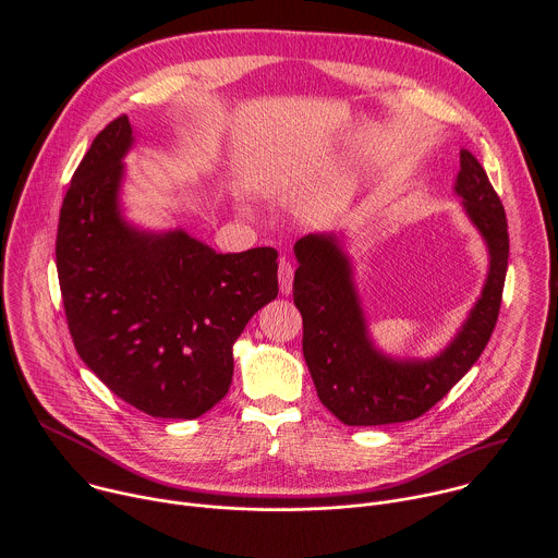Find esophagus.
Returning <instances> with one entry per match:
<instances>
[{"label": "esophagus", "instance_id": "esophagus-1", "mask_svg": "<svg viewBox=\"0 0 558 558\" xmlns=\"http://www.w3.org/2000/svg\"><path fill=\"white\" fill-rule=\"evenodd\" d=\"M278 282L282 295H289L293 289V265L289 260H280L278 265Z\"/></svg>", "mask_w": 558, "mask_h": 558}]
</instances>
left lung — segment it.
Instances as JSON below:
<instances>
[{
	"label": "left lung",
	"instance_id": "obj_1",
	"mask_svg": "<svg viewBox=\"0 0 558 558\" xmlns=\"http://www.w3.org/2000/svg\"><path fill=\"white\" fill-rule=\"evenodd\" d=\"M459 166L454 194L486 241L490 267L482 295L457 336L433 357L400 360L373 344L353 267L336 233H308L293 247V302L302 313V353L320 402L347 426L417 420L480 360L495 331L508 271V220L472 151H459Z\"/></svg>",
	"mask_w": 558,
	"mask_h": 558
}]
</instances>
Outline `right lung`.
I'll list each match as a JSON object with an SVG mask.
<instances>
[{"label": "right lung", "instance_id": "right-lung-1", "mask_svg": "<svg viewBox=\"0 0 558 558\" xmlns=\"http://www.w3.org/2000/svg\"><path fill=\"white\" fill-rule=\"evenodd\" d=\"M128 117L108 123L65 192L57 274L74 349L130 407L194 420L233 375V342L278 295V252L216 254L185 229L145 231L123 218Z\"/></svg>", "mask_w": 558, "mask_h": 558}]
</instances>
